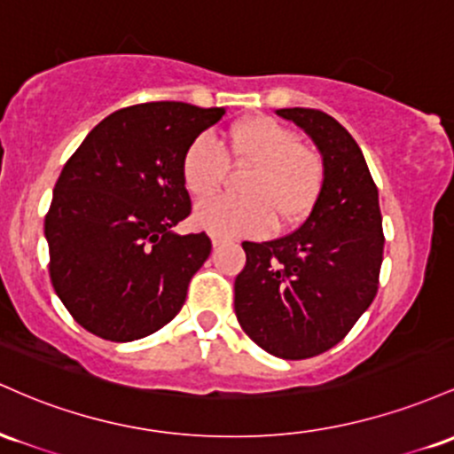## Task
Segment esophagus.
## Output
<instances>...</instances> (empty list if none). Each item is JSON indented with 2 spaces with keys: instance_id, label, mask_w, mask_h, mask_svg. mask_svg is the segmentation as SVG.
I'll return each mask as SVG.
<instances>
[{
  "instance_id": "34e87169",
  "label": "esophagus",
  "mask_w": 454,
  "mask_h": 454,
  "mask_svg": "<svg viewBox=\"0 0 454 454\" xmlns=\"http://www.w3.org/2000/svg\"><path fill=\"white\" fill-rule=\"evenodd\" d=\"M229 240L225 236H218V233H212V247L214 248H218V247H223V244H227Z\"/></svg>"
}]
</instances>
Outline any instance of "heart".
I'll list each match as a JSON object with an SVG mask.
<instances>
[{
  "instance_id": "b5f03b06",
  "label": "heart",
  "mask_w": 454,
  "mask_h": 454,
  "mask_svg": "<svg viewBox=\"0 0 454 454\" xmlns=\"http://www.w3.org/2000/svg\"><path fill=\"white\" fill-rule=\"evenodd\" d=\"M225 160L253 165L242 184L244 197L201 201L195 223L218 236H254L272 225L283 229L309 216L325 184V160L300 144L292 129L272 117H251L218 139L192 141L182 159V180L197 200L218 191Z\"/></svg>"
}]
</instances>
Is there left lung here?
Returning a JSON list of instances; mask_svg holds the SVG:
<instances>
[{
  "label": "left lung",
  "mask_w": 454,
  "mask_h": 454,
  "mask_svg": "<svg viewBox=\"0 0 454 454\" xmlns=\"http://www.w3.org/2000/svg\"><path fill=\"white\" fill-rule=\"evenodd\" d=\"M317 145L325 184L302 227L270 242H242L236 317L268 354L304 360L349 333L378 294L384 231L378 186L354 137L317 109H277Z\"/></svg>",
  "instance_id": "obj_1"
}]
</instances>
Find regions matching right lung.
<instances>
[{
    "instance_id": "obj_1",
    "label": "right lung",
    "mask_w": 454,
    "mask_h": 454,
    "mask_svg": "<svg viewBox=\"0 0 454 454\" xmlns=\"http://www.w3.org/2000/svg\"><path fill=\"white\" fill-rule=\"evenodd\" d=\"M223 106H126L94 126L64 165L44 218L49 274L68 313L96 337L126 343L169 324L210 257L191 214L182 159Z\"/></svg>"
}]
</instances>
